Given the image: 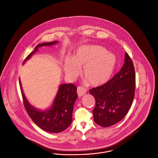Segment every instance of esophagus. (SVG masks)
Returning <instances> with one entry per match:
<instances>
[{
  "instance_id": "1",
  "label": "esophagus",
  "mask_w": 158,
  "mask_h": 158,
  "mask_svg": "<svg viewBox=\"0 0 158 158\" xmlns=\"http://www.w3.org/2000/svg\"><path fill=\"white\" fill-rule=\"evenodd\" d=\"M86 93V90L83 87L79 86L77 89V94L79 96H82Z\"/></svg>"
}]
</instances>
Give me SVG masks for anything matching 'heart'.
I'll return each instance as SVG.
<instances>
[{
	"label": "heart",
	"instance_id": "obj_1",
	"mask_svg": "<svg viewBox=\"0 0 158 158\" xmlns=\"http://www.w3.org/2000/svg\"><path fill=\"white\" fill-rule=\"evenodd\" d=\"M117 64L116 56L98 45L79 47L71 60L64 64V72L70 79H75L82 69L83 79L90 85L98 87L109 81Z\"/></svg>",
	"mask_w": 158,
	"mask_h": 158
}]
</instances>
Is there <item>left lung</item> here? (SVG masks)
<instances>
[{
  "label": "left lung",
  "instance_id": "8db88e82",
  "mask_svg": "<svg viewBox=\"0 0 158 158\" xmlns=\"http://www.w3.org/2000/svg\"><path fill=\"white\" fill-rule=\"evenodd\" d=\"M135 84L134 64L126 52L125 63L120 71L105 84L89 90L96 101L93 110L95 123L106 127L121 121L131 106Z\"/></svg>",
  "mask_w": 158,
  "mask_h": 158
}]
</instances>
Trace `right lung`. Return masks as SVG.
<instances>
[{"instance_id": "1", "label": "right lung", "mask_w": 158, "mask_h": 158, "mask_svg": "<svg viewBox=\"0 0 158 158\" xmlns=\"http://www.w3.org/2000/svg\"><path fill=\"white\" fill-rule=\"evenodd\" d=\"M54 41L38 44L35 50L26 58L24 63L38 50L43 46L56 44ZM19 85L24 107L32 121L41 129L51 133H58L65 130L72 122V114L74 104L77 98V87L73 84L60 85L52 107L46 111H40L32 106L27 101L22 90L20 80Z\"/></svg>"}]
</instances>
